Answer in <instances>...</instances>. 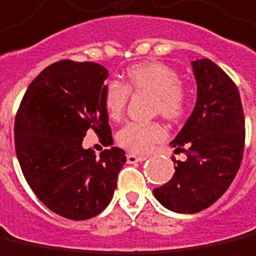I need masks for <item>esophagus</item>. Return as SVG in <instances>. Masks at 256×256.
I'll use <instances>...</instances> for the list:
<instances>
[{
  "label": "esophagus",
  "mask_w": 256,
  "mask_h": 256,
  "mask_svg": "<svg viewBox=\"0 0 256 256\" xmlns=\"http://www.w3.org/2000/svg\"><path fill=\"white\" fill-rule=\"evenodd\" d=\"M128 158V164H137V162H142L146 160V155H136V154H128L126 155Z\"/></svg>",
  "instance_id": "1"
}]
</instances>
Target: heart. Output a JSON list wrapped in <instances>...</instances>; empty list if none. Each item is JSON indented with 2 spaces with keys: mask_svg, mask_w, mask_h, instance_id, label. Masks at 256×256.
<instances>
[{
  "mask_svg": "<svg viewBox=\"0 0 256 256\" xmlns=\"http://www.w3.org/2000/svg\"><path fill=\"white\" fill-rule=\"evenodd\" d=\"M132 91L136 94H152V112L170 122L178 120L188 108L187 87L180 80L178 70L164 62L136 64L128 70V84L118 80L105 84L102 101L110 119L119 122L124 118ZM165 137V128L159 122H133L118 132L116 141L132 152H148Z\"/></svg>",
  "mask_w": 256,
  "mask_h": 256,
  "instance_id": "b5f03b06",
  "label": "heart"
}]
</instances>
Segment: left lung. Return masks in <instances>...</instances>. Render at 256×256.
<instances>
[{"label": "left lung", "mask_w": 256, "mask_h": 256, "mask_svg": "<svg viewBox=\"0 0 256 256\" xmlns=\"http://www.w3.org/2000/svg\"><path fill=\"white\" fill-rule=\"evenodd\" d=\"M196 102L170 144L186 160H176L173 178L154 188L165 208L196 214L219 200L240 169L246 144V119L240 91L224 70L208 58L192 62Z\"/></svg>", "instance_id": "obj_1"}]
</instances>
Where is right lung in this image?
I'll list each match as a JSON object with an SVG mask.
<instances>
[{"label":"right lung","mask_w":256,"mask_h":256,"mask_svg":"<svg viewBox=\"0 0 256 256\" xmlns=\"http://www.w3.org/2000/svg\"><path fill=\"white\" fill-rule=\"evenodd\" d=\"M108 70L96 62L64 60L30 83L15 118L16 156L37 198L56 215L86 220L110 202L124 151L112 146L96 156L83 148L87 130L112 144L102 101Z\"/></svg>","instance_id":"1"}]
</instances>
